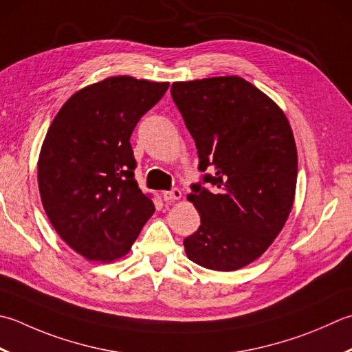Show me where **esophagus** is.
Masks as SVG:
<instances>
[{
	"instance_id": "34e87169",
	"label": "esophagus",
	"mask_w": 352,
	"mask_h": 352,
	"mask_svg": "<svg viewBox=\"0 0 352 352\" xmlns=\"http://www.w3.org/2000/svg\"><path fill=\"white\" fill-rule=\"evenodd\" d=\"M180 198H182V192H180V189H177V188L163 192V199L166 203H172V201H175V199H180Z\"/></svg>"
}]
</instances>
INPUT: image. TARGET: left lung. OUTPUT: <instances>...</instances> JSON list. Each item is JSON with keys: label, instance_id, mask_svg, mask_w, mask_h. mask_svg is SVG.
<instances>
[{"label": "left lung", "instance_id": "left-lung-1", "mask_svg": "<svg viewBox=\"0 0 352 352\" xmlns=\"http://www.w3.org/2000/svg\"><path fill=\"white\" fill-rule=\"evenodd\" d=\"M170 96L203 172L190 184L201 224L184 238L186 254L209 270H238L267 250L293 208L298 151L290 123L238 76L175 82Z\"/></svg>", "mask_w": 352, "mask_h": 352}]
</instances>
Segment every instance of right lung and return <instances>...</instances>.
<instances>
[{"label": "right lung", "instance_id": "1", "mask_svg": "<svg viewBox=\"0 0 352 352\" xmlns=\"http://www.w3.org/2000/svg\"><path fill=\"white\" fill-rule=\"evenodd\" d=\"M168 82L116 76L74 93L47 131L38 184L59 236L91 261L126 254L155 208L135 182L131 134Z\"/></svg>", "mask_w": 352, "mask_h": 352}]
</instances>
